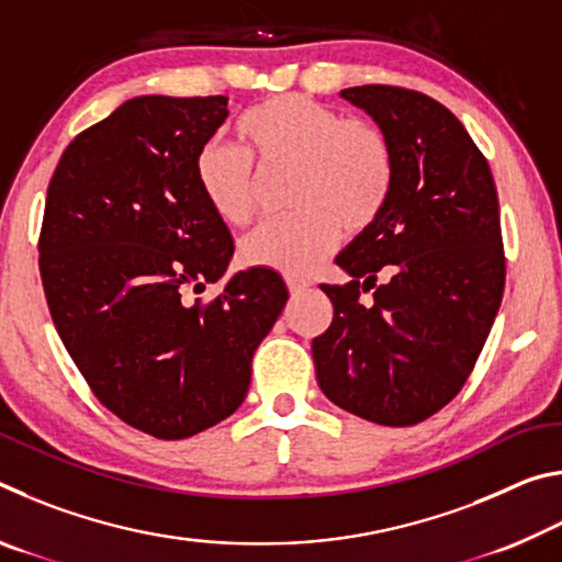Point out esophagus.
Returning <instances> with one entry per match:
<instances>
[{
    "label": "esophagus",
    "instance_id": "obj_1",
    "mask_svg": "<svg viewBox=\"0 0 562 562\" xmlns=\"http://www.w3.org/2000/svg\"><path fill=\"white\" fill-rule=\"evenodd\" d=\"M288 288H290V294H300V292H304L310 288V282L307 280H302V278H288Z\"/></svg>",
    "mask_w": 562,
    "mask_h": 562
}]
</instances>
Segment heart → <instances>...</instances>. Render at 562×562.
I'll return each mask as SVG.
<instances>
[{
    "label": "heart",
    "mask_w": 562,
    "mask_h": 562,
    "mask_svg": "<svg viewBox=\"0 0 562 562\" xmlns=\"http://www.w3.org/2000/svg\"><path fill=\"white\" fill-rule=\"evenodd\" d=\"M237 133L247 154L213 138L195 160L198 186L223 223L240 227L252 221L258 170L294 173L290 205L297 215L260 225L240 245L252 268L307 272L335 250L341 227L351 235L367 231L392 195L394 148L374 123L341 119L307 97L284 93L245 111Z\"/></svg>",
    "instance_id": "obj_1"
}]
</instances>
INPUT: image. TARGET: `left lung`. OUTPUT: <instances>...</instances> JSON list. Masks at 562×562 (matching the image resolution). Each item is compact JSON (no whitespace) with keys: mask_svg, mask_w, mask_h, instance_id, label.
I'll use <instances>...</instances> for the list:
<instances>
[{"mask_svg":"<svg viewBox=\"0 0 562 562\" xmlns=\"http://www.w3.org/2000/svg\"><path fill=\"white\" fill-rule=\"evenodd\" d=\"M339 97L386 133L394 186L376 221L337 255L351 280L322 284L335 317L312 339V359L331 404L412 426L461 392L498 315V195L488 160L439 101L379 83Z\"/></svg>","mask_w":562,"mask_h":562,"instance_id":"8db88e82","label":"left lung"}]
</instances>
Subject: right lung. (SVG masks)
I'll list each match as a JSON object with an SVG mask.
<instances>
[{
  "label": "right lung",
  "instance_id": "add662e5",
  "mask_svg": "<svg viewBox=\"0 0 562 562\" xmlns=\"http://www.w3.org/2000/svg\"><path fill=\"white\" fill-rule=\"evenodd\" d=\"M225 97H136L76 136L46 190L40 270L54 327L99 402L176 441L243 404L255 349L288 302L274 270L235 272L195 176Z\"/></svg>",
  "mask_w": 562,
  "mask_h": 562
}]
</instances>
